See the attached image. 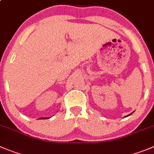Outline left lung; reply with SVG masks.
<instances>
[{
	"label": "left lung",
	"instance_id": "1",
	"mask_svg": "<svg viewBox=\"0 0 154 154\" xmlns=\"http://www.w3.org/2000/svg\"><path fill=\"white\" fill-rule=\"evenodd\" d=\"M131 114H132V113H131ZM131 114H130V115H131ZM130 115H128V116H130Z\"/></svg>",
	"mask_w": 154,
	"mask_h": 154
}]
</instances>
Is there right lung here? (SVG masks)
<instances>
[{
    "mask_svg": "<svg viewBox=\"0 0 154 154\" xmlns=\"http://www.w3.org/2000/svg\"><path fill=\"white\" fill-rule=\"evenodd\" d=\"M45 119V118H42L41 119ZM46 119H48V118H46Z\"/></svg>",
    "mask_w": 154,
    "mask_h": 154,
    "instance_id": "obj_1",
    "label": "right lung"
}]
</instances>
